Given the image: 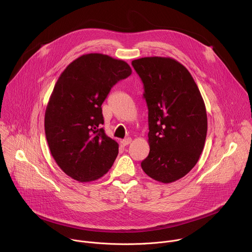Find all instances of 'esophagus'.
Instances as JSON below:
<instances>
[{"label": "esophagus", "mask_w": 252, "mask_h": 252, "mask_svg": "<svg viewBox=\"0 0 252 252\" xmlns=\"http://www.w3.org/2000/svg\"><path fill=\"white\" fill-rule=\"evenodd\" d=\"M122 145L124 146V147H126V146H128L129 143L131 142V138L130 137H127V138H125V139H123L122 141Z\"/></svg>", "instance_id": "esophagus-1"}]
</instances>
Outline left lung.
Segmentation results:
<instances>
[{"instance_id":"8db88e82","label":"left lung","mask_w":252,"mask_h":252,"mask_svg":"<svg viewBox=\"0 0 252 252\" xmlns=\"http://www.w3.org/2000/svg\"><path fill=\"white\" fill-rule=\"evenodd\" d=\"M131 64L149 109L150 154L141 168L155 181L173 183L193 168L202 153L207 132L203 98L188 68L174 59L147 57Z\"/></svg>"}]
</instances>
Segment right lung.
<instances>
[{
    "label": "right lung",
    "instance_id": "add662e5",
    "mask_svg": "<svg viewBox=\"0 0 252 252\" xmlns=\"http://www.w3.org/2000/svg\"><path fill=\"white\" fill-rule=\"evenodd\" d=\"M130 66L102 54H87L61 74L45 114L51 154L69 177L96 181L110 170L119 154L118 142L101 127V104L111 89L130 76Z\"/></svg>",
    "mask_w": 252,
    "mask_h": 252
}]
</instances>
